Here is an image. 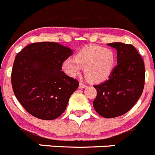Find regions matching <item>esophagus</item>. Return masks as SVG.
Wrapping results in <instances>:
<instances>
[{"label": "esophagus", "instance_id": "1", "mask_svg": "<svg viewBox=\"0 0 155 155\" xmlns=\"http://www.w3.org/2000/svg\"><path fill=\"white\" fill-rule=\"evenodd\" d=\"M87 87V84H84L83 82H80L79 84V88H84V87Z\"/></svg>", "mask_w": 155, "mask_h": 155}]
</instances>
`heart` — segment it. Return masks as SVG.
I'll use <instances>...</instances> for the list:
<instances>
[{"label":"heart","instance_id":"heart-1","mask_svg":"<svg viewBox=\"0 0 155 155\" xmlns=\"http://www.w3.org/2000/svg\"><path fill=\"white\" fill-rule=\"evenodd\" d=\"M115 65V54L111 49L99 46H88L81 49L74 58L62 63L63 69L71 76L80 74L82 68L87 79L101 82L110 76Z\"/></svg>","mask_w":155,"mask_h":155}]
</instances>
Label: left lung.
I'll list each match as a JSON object with an SVG mask.
<instances>
[{
  "mask_svg": "<svg viewBox=\"0 0 155 155\" xmlns=\"http://www.w3.org/2000/svg\"><path fill=\"white\" fill-rule=\"evenodd\" d=\"M117 51V65L105 82L94 85L97 95L93 100L96 112L106 118L129 111L142 95L145 85L143 59L132 44L110 43Z\"/></svg>",
  "mask_w": 155,
  "mask_h": 155,
  "instance_id": "obj_1",
  "label": "left lung"
}]
</instances>
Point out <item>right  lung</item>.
<instances>
[{
	"label": "right lung",
	"instance_id": "add662e5",
	"mask_svg": "<svg viewBox=\"0 0 155 155\" xmlns=\"http://www.w3.org/2000/svg\"><path fill=\"white\" fill-rule=\"evenodd\" d=\"M72 54L58 43H32L15 58L11 73L13 93L26 111L42 120H53L65 111L78 80L62 71Z\"/></svg>",
	"mask_w": 155,
	"mask_h": 155
}]
</instances>
